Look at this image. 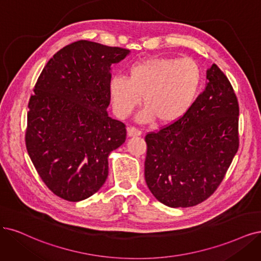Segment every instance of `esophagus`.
I'll return each instance as SVG.
<instances>
[{
  "label": "esophagus",
  "mask_w": 261,
  "mask_h": 261,
  "mask_svg": "<svg viewBox=\"0 0 261 261\" xmlns=\"http://www.w3.org/2000/svg\"><path fill=\"white\" fill-rule=\"evenodd\" d=\"M127 132H128V137H140L142 136V131L134 128V127H129L127 129Z\"/></svg>",
  "instance_id": "esophagus-1"
}]
</instances>
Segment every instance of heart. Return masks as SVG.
<instances>
[{"label":"heart","instance_id":"obj_1","mask_svg":"<svg viewBox=\"0 0 261 261\" xmlns=\"http://www.w3.org/2000/svg\"><path fill=\"white\" fill-rule=\"evenodd\" d=\"M202 81L199 64L191 58H150L129 67L127 79L114 76L110 94L115 113L123 118L141 102L145 105L139 119L172 123L194 104Z\"/></svg>","mask_w":261,"mask_h":261}]
</instances>
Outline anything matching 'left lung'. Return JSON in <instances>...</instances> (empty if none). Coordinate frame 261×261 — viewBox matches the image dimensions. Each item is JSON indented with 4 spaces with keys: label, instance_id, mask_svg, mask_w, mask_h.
I'll return each instance as SVG.
<instances>
[{
    "label": "left lung",
    "instance_id": "8db88e82",
    "mask_svg": "<svg viewBox=\"0 0 261 261\" xmlns=\"http://www.w3.org/2000/svg\"><path fill=\"white\" fill-rule=\"evenodd\" d=\"M207 84L178 120L146 134L145 180L170 207H189L214 194L239 149V103L216 64Z\"/></svg>",
    "mask_w": 261,
    "mask_h": 261
}]
</instances>
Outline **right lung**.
Listing matches in <instances>:
<instances>
[{"mask_svg": "<svg viewBox=\"0 0 261 261\" xmlns=\"http://www.w3.org/2000/svg\"><path fill=\"white\" fill-rule=\"evenodd\" d=\"M130 53L90 41L66 45L47 62L28 104L25 146L45 185L66 201L91 197L109 175V155L125 124L109 117L111 65Z\"/></svg>", "mask_w": 261, "mask_h": 261, "instance_id": "add662e5", "label": "right lung"}]
</instances>
